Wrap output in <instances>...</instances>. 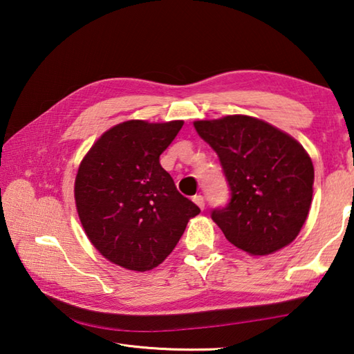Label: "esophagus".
Returning a JSON list of instances; mask_svg holds the SVG:
<instances>
[{
  "label": "esophagus",
  "instance_id": "1",
  "mask_svg": "<svg viewBox=\"0 0 354 354\" xmlns=\"http://www.w3.org/2000/svg\"><path fill=\"white\" fill-rule=\"evenodd\" d=\"M193 203H195L201 210H204V207H205V199H204V196L203 195H195L193 196Z\"/></svg>",
  "mask_w": 354,
  "mask_h": 354
}]
</instances>
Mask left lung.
I'll list each match as a JSON object with an SVG mask.
<instances>
[{
  "mask_svg": "<svg viewBox=\"0 0 354 354\" xmlns=\"http://www.w3.org/2000/svg\"><path fill=\"white\" fill-rule=\"evenodd\" d=\"M193 126L216 151L230 187V203L212 212L228 242L253 256L288 245L313 196L315 169L306 149L286 131L245 115Z\"/></svg>",
  "mask_w": 354,
  "mask_h": 354,
  "instance_id": "obj_1",
  "label": "left lung"
}]
</instances>
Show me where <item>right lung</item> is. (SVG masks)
<instances>
[{
	"instance_id": "add662e5",
	"label": "right lung",
	"mask_w": 354,
	"mask_h": 354,
	"mask_svg": "<svg viewBox=\"0 0 354 354\" xmlns=\"http://www.w3.org/2000/svg\"><path fill=\"white\" fill-rule=\"evenodd\" d=\"M183 124H116L80 164L75 179L80 221L96 250L116 266L133 272L158 267L201 212L159 164Z\"/></svg>"
}]
</instances>
